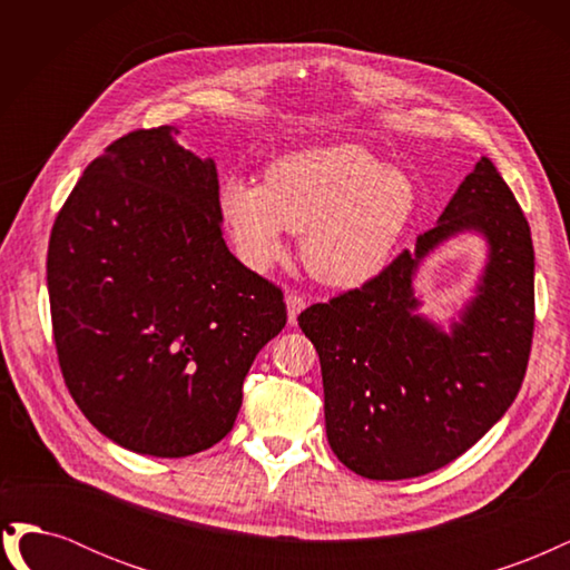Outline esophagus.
<instances>
[{"label": "esophagus", "instance_id": "1", "mask_svg": "<svg viewBox=\"0 0 570 570\" xmlns=\"http://www.w3.org/2000/svg\"><path fill=\"white\" fill-rule=\"evenodd\" d=\"M285 304H287V323H289V325H297L299 314L306 308L304 297H299V295H287V297H285Z\"/></svg>", "mask_w": 570, "mask_h": 570}]
</instances>
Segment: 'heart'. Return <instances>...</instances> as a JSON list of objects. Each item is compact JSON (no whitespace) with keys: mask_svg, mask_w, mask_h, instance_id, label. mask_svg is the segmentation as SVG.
<instances>
[{"mask_svg":"<svg viewBox=\"0 0 570 570\" xmlns=\"http://www.w3.org/2000/svg\"><path fill=\"white\" fill-rule=\"evenodd\" d=\"M416 185L361 145L312 147L266 168V185L230 178L218 216L235 254L266 271L302 237L306 268L327 285H358L381 271L416 216Z\"/></svg>","mask_w":570,"mask_h":570,"instance_id":"1","label":"heart"}]
</instances>
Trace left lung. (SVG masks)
Returning a JSON list of instances; mask_svg holds the SVG:
<instances>
[{
  "label": "left lung",
  "mask_w": 570,
  "mask_h": 570,
  "mask_svg": "<svg viewBox=\"0 0 570 570\" xmlns=\"http://www.w3.org/2000/svg\"><path fill=\"white\" fill-rule=\"evenodd\" d=\"M461 232L487 239L489 262L444 332L417 314L412 278ZM297 321L321 358L327 442L350 471L419 478L471 450L519 394L534 325L530 226L494 164H475L416 249Z\"/></svg>",
  "instance_id": "8db88e82"
}]
</instances>
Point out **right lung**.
<instances>
[{
  "instance_id": "obj_1",
  "label": "right lung",
  "mask_w": 570,
  "mask_h": 570,
  "mask_svg": "<svg viewBox=\"0 0 570 570\" xmlns=\"http://www.w3.org/2000/svg\"><path fill=\"white\" fill-rule=\"evenodd\" d=\"M178 130H132L68 195L47 287L68 392L101 435L180 459L226 438L243 383L285 321L281 287L220 233L214 159Z\"/></svg>"
}]
</instances>
